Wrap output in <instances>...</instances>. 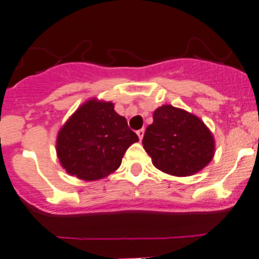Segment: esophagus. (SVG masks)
I'll return each mask as SVG.
<instances>
[{"mask_svg":"<svg viewBox=\"0 0 259 259\" xmlns=\"http://www.w3.org/2000/svg\"><path fill=\"white\" fill-rule=\"evenodd\" d=\"M144 133H145V130H144V129H140V130H138V132H137L138 137H139V139H140V140H142V139H143V137H144Z\"/></svg>","mask_w":259,"mask_h":259,"instance_id":"obj_1","label":"esophagus"}]
</instances>
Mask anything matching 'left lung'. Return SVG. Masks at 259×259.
<instances>
[{"instance_id": "1", "label": "left lung", "mask_w": 259, "mask_h": 259, "mask_svg": "<svg viewBox=\"0 0 259 259\" xmlns=\"http://www.w3.org/2000/svg\"><path fill=\"white\" fill-rule=\"evenodd\" d=\"M145 152L158 169L172 176H191L214 157L215 143L197 116L170 105L158 107L143 138Z\"/></svg>"}]
</instances>
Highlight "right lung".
I'll return each mask as SVG.
<instances>
[{
  "instance_id": "add662e5",
  "label": "right lung",
  "mask_w": 259,
  "mask_h": 259,
  "mask_svg": "<svg viewBox=\"0 0 259 259\" xmlns=\"http://www.w3.org/2000/svg\"><path fill=\"white\" fill-rule=\"evenodd\" d=\"M139 140L111 102L90 100L60 129L57 153L63 168L84 181L109 176L127 148Z\"/></svg>"
}]
</instances>
